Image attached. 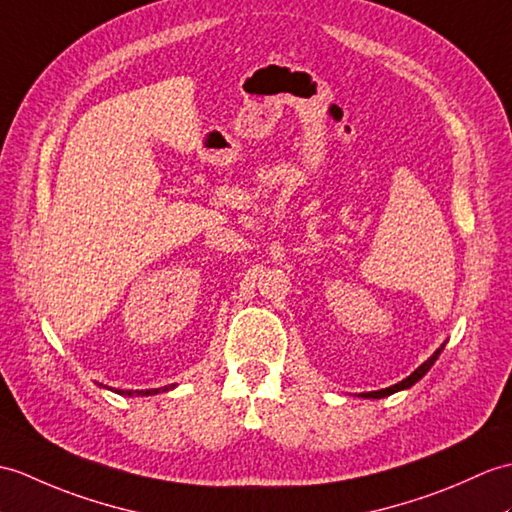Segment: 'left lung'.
<instances>
[{
	"mask_svg": "<svg viewBox=\"0 0 512 512\" xmlns=\"http://www.w3.org/2000/svg\"><path fill=\"white\" fill-rule=\"evenodd\" d=\"M443 349H445V344H441V347H438L430 358H427L417 371L414 373H410L406 379H401L399 384H395V386H388V388H382V390H371V392H362V395H358V397H364V399H384V397H390V395H395V392H399V390H408L410 386H414L419 382V379H423L425 377V373L430 371V368L434 366V362L438 360V355L443 353Z\"/></svg>",
	"mask_w": 512,
	"mask_h": 512,
	"instance_id": "obj_1",
	"label": "left lung"
}]
</instances>
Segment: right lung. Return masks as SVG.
<instances>
[{"mask_svg":"<svg viewBox=\"0 0 512 512\" xmlns=\"http://www.w3.org/2000/svg\"><path fill=\"white\" fill-rule=\"evenodd\" d=\"M102 386V384H100ZM109 388V386H106ZM170 388H174V384L172 386H163V388H150V390H115L117 395H124V397H148V395H157V392H165V390H170Z\"/></svg>","mask_w":512,"mask_h":512,"instance_id":"1","label":"right lung"}]
</instances>
